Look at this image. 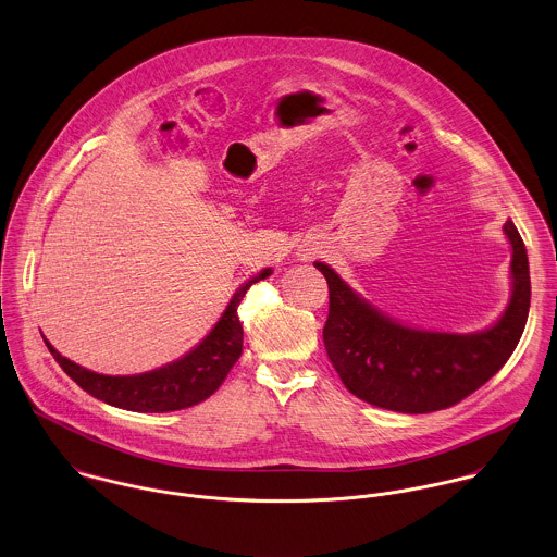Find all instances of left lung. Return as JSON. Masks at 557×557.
<instances>
[{
	"instance_id": "1",
	"label": "left lung",
	"mask_w": 557,
	"mask_h": 557,
	"mask_svg": "<svg viewBox=\"0 0 557 557\" xmlns=\"http://www.w3.org/2000/svg\"><path fill=\"white\" fill-rule=\"evenodd\" d=\"M512 245V299L480 334L420 332L383 317L361 301L334 271L314 262L330 286L323 327L327 357L357 398L398 413L442 411L482 387L517 348L530 312V264L515 223H504Z\"/></svg>"
}]
</instances>
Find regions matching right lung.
Listing matches in <instances>:
<instances>
[{
	"mask_svg": "<svg viewBox=\"0 0 557 557\" xmlns=\"http://www.w3.org/2000/svg\"><path fill=\"white\" fill-rule=\"evenodd\" d=\"M271 275V269H264L260 275L249 280L232 297L215 330L200 342L183 359L163 366L159 370L137 374V376H106L90 372L71 359L62 357L47 339V348L62 370L90 396L120 407L126 411L139 413H165L194 407L215 394L227 376L230 368L243 352V325L238 321L236 308L247 293V288Z\"/></svg>",
	"mask_w": 557,
	"mask_h": 557,
	"instance_id": "add662e5",
	"label": "right lung"
}]
</instances>
